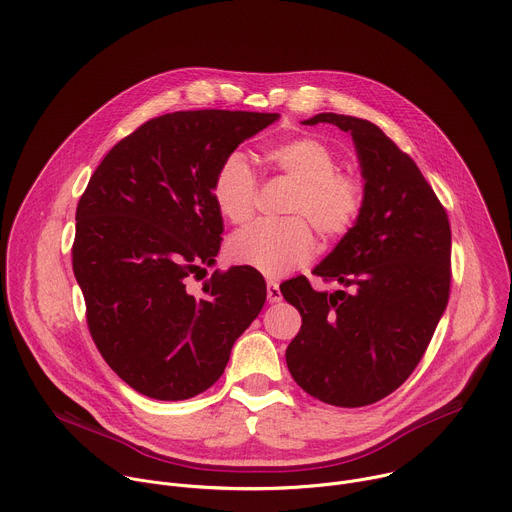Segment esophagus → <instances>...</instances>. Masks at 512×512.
<instances>
[{
    "instance_id": "obj_1",
    "label": "esophagus",
    "mask_w": 512,
    "mask_h": 512,
    "mask_svg": "<svg viewBox=\"0 0 512 512\" xmlns=\"http://www.w3.org/2000/svg\"><path fill=\"white\" fill-rule=\"evenodd\" d=\"M267 300L271 304L281 302V289H279V285L275 281H267Z\"/></svg>"
}]
</instances>
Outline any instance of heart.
<instances>
[{"label":"heart","mask_w":512,"mask_h":512,"mask_svg":"<svg viewBox=\"0 0 512 512\" xmlns=\"http://www.w3.org/2000/svg\"><path fill=\"white\" fill-rule=\"evenodd\" d=\"M267 160L275 172L298 184L287 206L294 218L281 223L263 221L237 233L229 241V255L235 263L267 277H281L310 261L316 251V237L306 217L328 241L352 231L364 208V184L356 174L338 170L334 150L312 135H296L271 145ZM212 200L218 212L235 225L253 216L257 176L243 152H231L218 164Z\"/></svg>","instance_id":"obj_1"}]
</instances>
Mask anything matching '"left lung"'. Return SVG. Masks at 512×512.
I'll return each instance as SVG.
<instances>
[{"label":"left lung","mask_w":512,"mask_h":512,"mask_svg":"<svg viewBox=\"0 0 512 512\" xmlns=\"http://www.w3.org/2000/svg\"><path fill=\"white\" fill-rule=\"evenodd\" d=\"M302 123H330L352 135L364 208L314 269L340 289L316 291L306 277L283 283L285 302L302 314L285 360L308 395L336 407H364L407 381L446 312L450 223L415 162L375 123L336 113Z\"/></svg>","instance_id":"8db88e82"}]
</instances>
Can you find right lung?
<instances>
[{
  "label": "right lung",
  "instance_id": "1",
  "mask_svg": "<svg viewBox=\"0 0 512 512\" xmlns=\"http://www.w3.org/2000/svg\"><path fill=\"white\" fill-rule=\"evenodd\" d=\"M277 119L200 109L145 121L103 158L79 200L72 271L91 336L145 397L182 401L212 387L265 304V279L247 265L214 271L198 298L188 277L221 249L218 164Z\"/></svg>",
  "mask_w": 512,
  "mask_h": 512
}]
</instances>
